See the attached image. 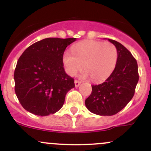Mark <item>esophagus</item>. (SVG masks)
Returning a JSON list of instances; mask_svg holds the SVG:
<instances>
[{
    "label": "esophagus",
    "mask_w": 151,
    "mask_h": 151,
    "mask_svg": "<svg viewBox=\"0 0 151 151\" xmlns=\"http://www.w3.org/2000/svg\"><path fill=\"white\" fill-rule=\"evenodd\" d=\"M74 84H75V87L77 88V87L80 85V82L78 81V80H75V81H74Z\"/></svg>",
    "instance_id": "esophagus-1"
}]
</instances>
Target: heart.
Instances as JSON below:
<instances>
[{
    "instance_id": "obj_1",
    "label": "heart",
    "mask_w": 151,
    "mask_h": 151,
    "mask_svg": "<svg viewBox=\"0 0 151 151\" xmlns=\"http://www.w3.org/2000/svg\"><path fill=\"white\" fill-rule=\"evenodd\" d=\"M73 54L66 51L63 62L66 72L74 76L84 66L81 77H91L93 81L99 82L107 78L116 66L118 50L112 43L95 40H86L74 45Z\"/></svg>"
}]
</instances>
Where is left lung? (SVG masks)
I'll use <instances>...</instances> for the list:
<instances>
[{
	"mask_svg": "<svg viewBox=\"0 0 151 151\" xmlns=\"http://www.w3.org/2000/svg\"><path fill=\"white\" fill-rule=\"evenodd\" d=\"M108 40L118 50L116 66L104 83L92 85V92L85 102L90 112L104 116L115 115L127 105L139 80L137 62L132 53L119 42Z\"/></svg>",
	"mask_w": 151,
	"mask_h": 151,
	"instance_id": "left-lung-1",
	"label": "left lung"
}]
</instances>
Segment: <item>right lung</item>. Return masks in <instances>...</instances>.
Here are the masks:
<instances>
[{"label": "right lung", "mask_w": 151, "mask_h": 151, "mask_svg": "<svg viewBox=\"0 0 151 151\" xmlns=\"http://www.w3.org/2000/svg\"><path fill=\"white\" fill-rule=\"evenodd\" d=\"M75 38H47L28 47L14 70V90L22 107L36 115L54 114L63 106L74 80L64 71L63 55Z\"/></svg>", "instance_id": "add662e5"}]
</instances>
